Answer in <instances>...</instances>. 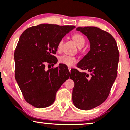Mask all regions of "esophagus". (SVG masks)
I'll return each mask as SVG.
<instances>
[{
	"mask_svg": "<svg viewBox=\"0 0 130 130\" xmlns=\"http://www.w3.org/2000/svg\"><path fill=\"white\" fill-rule=\"evenodd\" d=\"M71 68L70 67H68V70H69V71H71Z\"/></svg>",
	"mask_w": 130,
	"mask_h": 130,
	"instance_id": "1",
	"label": "esophagus"
}]
</instances>
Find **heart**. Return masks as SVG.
<instances>
[{
  "mask_svg": "<svg viewBox=\"0 0 130 130\" xmlns=\"http://www.w3.org/2000/svg\"><path fill=\"white\" fill-rule=\"evenodd\" d=\"M72 39H73L75 44L77 45L78 47L81 46V45L84 44V43H85V39H84V37L79 34H74L73 37H72ZM62 43H63V40H61L58 44L59 49H60L61 47ZM59 61L60 63L64 64V65H66L68 67H71L72 65H73L74 63H75L76 61H77V59H76L75 57L64 55L60 56L59 59Z\"/></svg>",
  "mask_w": 130,
  "mask_h": 130,
  "instance_id": "b5f03b06",
  "label": "heart"
}]
</instances>
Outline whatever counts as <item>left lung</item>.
I'll use <instances>...</instances> for the list:
<instances>
[{"mask_svg": "<svg viewBox=\"0 0 130 130\" xmlns=\"http://www.w3.org/2000/svg\"><path fill=\"white\" fill-rule=\"evenodd\" d=\"M89 39L90 51L77 64L85 72L71 70L74 82L72 101L79 109L90 110L108 98L117 75L119 51L111 34L95 27H78Z\"/></svg>", "mask_w": 130, "mask_h": 130, "instance_id": "1", "label": "left lung"}]
</instances>
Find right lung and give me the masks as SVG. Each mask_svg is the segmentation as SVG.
<instances>
[{"label":"right lung","mask_w":130,"mask_h":130,"mask_svg":"<svg viewBox=\"0 0 130 130\" xmlns=\"http://www.w3.org/2000/svg\"><path fill=\"white\" fill-rule=\"evenodd\" d=\"M74 25L42 24L27 28L21 35L14 53L15 79L28 103L37 108L54 102L57 91L70 77L68 67L45 70V63H56L53 54L64 36Z\"/></svg>","instance_id":"obj_1"}]
</instances>
